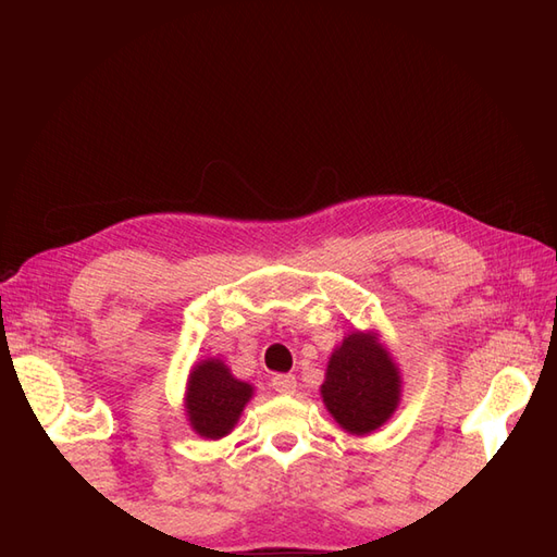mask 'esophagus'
I'll list each match as a JSON object with an SVG mask.
<instances>
[{
  "label": "esophagus",
  "mask_w": 557,
  "mask_h": 557,
  "mask_svg": "<svg viewBox=\"0 0 557 557\" xmlns=\"http://www.w3.org/2000/svg\"><path fill=\"white\" fill-rule=\"evenodd\" d=\"M272 385H274V391L281 395H293L297 387V379L293 374H276L272 379Z\"/></svg>",
  "instance_id": "obj_1"
}]
</instances>
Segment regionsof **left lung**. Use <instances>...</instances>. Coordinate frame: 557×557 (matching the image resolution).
I'll list each match as a JSON object with an SVG mask.
<instances>
[{"label": "left lung", "mask_w": 557, "mask_h": 557, "mask_svg": "<svg viewBox=\"0 0 557 557\" xmlns=\"http://www.w3.org/2000/svg\"><path fill=\"white\" fill-rule=\"evenodd\" d=\"M320 397L339 428L356 436L372 434L393 418L401 372L376 330H352L334 346Z\"/></svg>", "instance_id": "1"}]
</instances>
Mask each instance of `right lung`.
Listing matches in <instances>:
<instances>
[{
  "instance_id": "right-lung-1",
  "label": "right lung",
  "mask_w": 557,
  "mask_h": 557,
  "mask_svg": "<svg viewBox=\"0 0 557 557\" xmlns=\"http://www.w3.org/2000/svg\"><path fill=\"white\" fill-rule=\"evenodd\" d=\"M252 393L256 385L234 376L221 358L199 360L185 381V418L201 440L218 442L239 423Z\"/></svg>"
}]
</instances>
